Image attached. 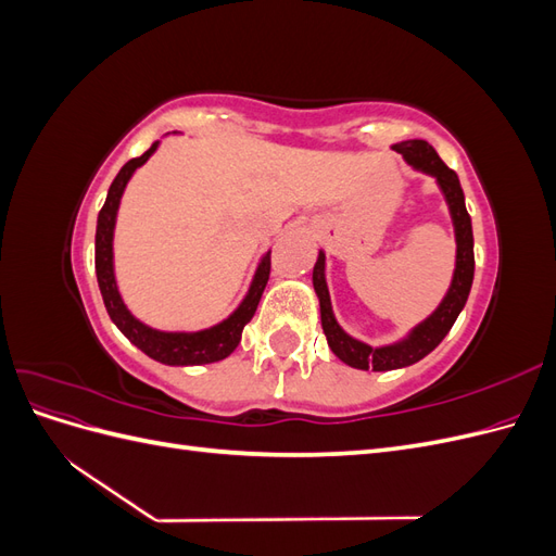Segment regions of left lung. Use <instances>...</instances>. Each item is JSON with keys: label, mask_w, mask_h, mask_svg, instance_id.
Here are the masks:
<instances>
[{"label": "left lung", "mask_w": 556, "mask_h": 556, "mask_svg": "<svg viewBox=\"0 0 556 556\" xmlns=\"http://www.w3.org/2000/svg\"><path fill=\"white\" fill-rule=\"evenodd\" d=\"M396 153L406 157V162L415 169L425 172L439 180L441 190L445 194V201L450 206V215L454 223V239H457V264H454L452 285L441 301V306L435 308L422 325H417L408 339H403L394 345L384 348H371L357 339L348 336L341 325L336 323L331 311V299L325 280V252H319L315 268H313V288L319 299V317H323V329L327 336V343L331 352L341 362H345L352 368H362V371H392V368H403L427 357L429 352L439 345L447 331L452 329L454 319L459 317L462 308L466 306V299L473 285V271H476V257H473V227H470V215L464 204V190L459 185L457 174L439 157V153L427 141H401L394 146Z\"/></svg>", "instance_id": "8db88e82"}]
</instances>
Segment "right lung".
<instances>
[{
  "mask_svg": "<svg viewBox=\"0 0 556 556\" xmlns=\"http://www.w3.org/2000/svg\"><path fill=\"white\" fill-rule=\"evenodd\" d=\"M157 141L150 146L141 157L129 160L121 174L115 176L109 188V197L104 201L102 211H99L97 217V237H94V271H97V282L99 290H102L104 306L115 323V327L121 329L127 339L137 345L141 352H146L148 357H153L155 362L169 364V366H194V364H213L229 357L237 345L241 343V333L243 327L250 323L252 315L257 311V304L262 299V292L268 282V274H271V252H266L262 257L257 274L252 278L250 290L245 299L241 301V306L233 311L227 319H223L220 325H215L211 329H201V331H157L153 327H148L139 323L134 317L125 301L117 292L115 285V274H113V227H115V215L117 206H121V197L125 192V185L129 182L131 174L139 169L146 160L155 153Z\"/></svg>",
  "mask_w": 556,
  "mask_h": 556,
  "instance_id": "1",
  "label": "right lung"
}]
</instances>
